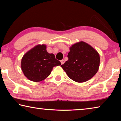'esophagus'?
<instances>
[{
	"label": "esophagus",
	"mask_w": 121,
	"mask_h": 121,
	"mask_svg": "<svg viewBox=\"0 0 121 121\" xmlns=\"http://www.w3.org/2000/svg\"><path fill=\"white\" fill-rule=\"evenodd\" d=\"M60 62H61V65H63V64H64V63L65 62V60H61V61H60Z\"/></svg>",
	"instance_id": "obj_1"
}]
</instances>
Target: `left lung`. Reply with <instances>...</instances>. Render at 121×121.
Returning <instances> with one entry per match:
<instances>
[{
    "label": "left lung",
    "mask_w": 121,
    "mask_h": 121,
    "mask_svg": "<svg viewBox=\"0 0 121 121\" xmlns=\"http://www.w3.org/2000/svg\"><path fill=\"white\" fill-rule=\"evenodd\" d=\"M68 60L61 67L73 81L82 83L92 78L99 70L100 56L95 48L84 42L73 44Z\"/></svg>",
    "instance_id": "1"
}]
</instances>
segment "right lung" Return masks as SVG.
I'll return each instance as SVG.
<instances>
[{"mask_svg": "<svg viewBox=\"0 0 121 121\" xmlns=\"http://www.w3.org/2000/svg\"><path fill=\"white\" fill-rule=\"evenodd\" d=\"M61 62L54 54L48 53L46 45H37L28 51L21 60V67L24 75L29 80L38 82L48 77L55 66Z\"/></svg>", "mask_w": 121, "mask_h": 121, "instance_id": "1", "label": "right lung"}]
</instances>
